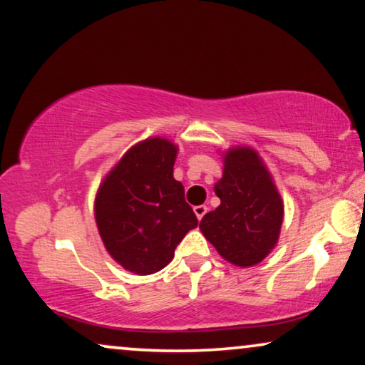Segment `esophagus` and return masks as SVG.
I'll return each mask as SVG.
<instances>
[{
  "instance_id": "34e87169",
  "label": "esophagus",
  "mask_w": 365,
  "mask_h": 365,
  "mask_svg": "<svg viewBox=\"0 0 365 365\" xmlns=\"http://www.w3.org/2000/svg\"><path fill=\"white\" fill-rule=\"evenodd\" d=\"M207 210H209L207 205H195V207H194V212H195V215H197L199 220L202 219L205 214H207Z\"/></svg>"
}]
</instances>
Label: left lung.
<instances>
[{"instance_id": "8db88e82", "label": "left lung", "mask_w": 365, "mask_h": 365, "mask_svg": "<svg viewBox=\"0 0 365 365\" xmlns=\"http://www.w3.org/2000/svg\"><path fill=\"white\" fill-rule=\"evenodd\" d=\"M215 194L220 205L200 220L204 237L237 267L260 263L278 240L283 202L255 151H227Z\"/></svg>"}]
</instances>
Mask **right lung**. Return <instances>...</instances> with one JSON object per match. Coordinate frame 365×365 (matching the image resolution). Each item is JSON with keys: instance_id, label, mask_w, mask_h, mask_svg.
I'll return each mask as SVG.
<instances>
[{"instance_id": "1", "label": "right lung", "mask_w": 365, "mask_h": 365, "mask_svg": "<svg viewBox=\"0 0 365 365\" xmlns=\"http://www.w3.org/2000/svg\"><path fill=\"white\" fill-rule=\"evenodd\" d=\"M176 146L150 138L126 151L105 178L95 200V220L110 255L138 274L160 272L197 227L184 186L173 178Z\"/></svg>"}]
</instances>
